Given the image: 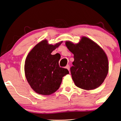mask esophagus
I'll return each mask as SVG.
<instances>
[{
    "mask_svg": "<svg viewBox=\"0 0 121 121\" xmlns=\"http://www.w3.org/2000/svg\"><path fill=\"white\" fill-rule=\"evenodd\" d=\"M66 68L68 70H69H69H70V66H69V65H66Z\"/></svg>",
    "mask_w": 121,
    "mask_h": 121,
    "instance_id": "obj_1",
    "label": "esophagus"
}]
</instances>
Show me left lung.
<instances>
[{
	"mask_svg": "<svg viewBox=\"0 0 121 121\" xmlns=\"http://www.w3.org/2000/svg\"><path fill=\"white\" fill-rule=\"evenodd\" d=\"M74 55L70 73L75 85L85 90H92L103 83L109 71L106 55L99 45L86 37L78 44L66 41Z\"/></svg>",
	"mask_w": 121,
	"mask_h": 121,
	"instance_id": "obj_1",
	"label": "left lung"
}]
</instances>
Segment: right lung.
Returning a JSON list of instances; mask_svg holds the SVG:
<instances>
[{
    "label": "right lung",
    "instance_id": "1",
    "mask_svg": "<svg viewBox=\"0 0 121 121\" xmlns=\"http://www.w3.org/2000/svg\"><path fill=\"white\" fill-rule=\"evenodd\" d=\"M62 41L55 45L43 40L30 51L25 61L26 78L34 91L42 95H50L60 87L62 78L69 74L67 69L59 66V57L51 53Z\"/></svg>",
    "mask_w": 121,
    "mask_h": 121
}]
</instances>
